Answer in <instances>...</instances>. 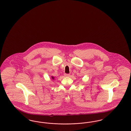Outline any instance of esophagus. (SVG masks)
I'll use <instances>...</instances> for the list:
<instances>
[{
  "instance_id": "obj_1",
  "label": "esophagus",
  "mask_w": 131,
  "mask_h": 131,
  "mask_svg": "<svg viewBox=\"0 0 131 131\" xmlns=\"http://www.w3.org/2000/svg\"><path fill=\"white\" fill-rule=\"evenodd\" d=\"M70 74H64V75L65 76V77H69V76H70Z\"/></svg>"
}]
</instances>
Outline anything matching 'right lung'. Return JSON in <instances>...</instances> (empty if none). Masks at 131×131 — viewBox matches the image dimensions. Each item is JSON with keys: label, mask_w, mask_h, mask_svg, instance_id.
<instances>
[{"label": "right lung", "mask_w": 131, "mask_h": 131, "mask_svg": "<svg viewBox=\"0 0 131 131\" xmlns=\"http://www.w3.org/2000/svg\"><path fill=\"white\" fill-rule=\"evenodd\" d=\"M52 79H53V77H52Z\"/></svg>", "instance_id": "right-lung-1"}]
</instances>
